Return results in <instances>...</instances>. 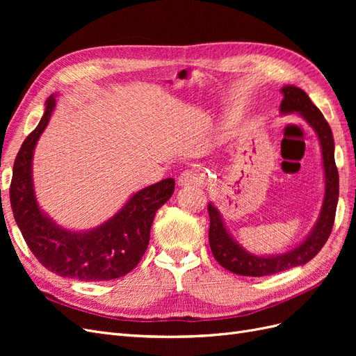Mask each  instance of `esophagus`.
I'll return each instance as SVG.
<instances>
[{"instance_id": "obj_1", "label": "esophagus", "mask_w": 356, "mask_h": 356, "mask_svg": "<svg viewBox=\"0 0 356 356\" xmlns=\"http://www.w3.org/2000/svg\"><path fill=\"white\" fill-rule=\"evenodd\" d=\"M200 186L204 184V178L200 174L199 170L196 169H186L184 172H181L179 177H178V186Z\"/></svg>"}]
</instances>
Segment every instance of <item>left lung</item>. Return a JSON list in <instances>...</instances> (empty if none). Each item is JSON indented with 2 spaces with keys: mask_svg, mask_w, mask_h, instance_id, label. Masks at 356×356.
Masks as SVG:
<instances>
[{
  "mask_svg": "<svg viewBox=\"0 0 356 356\" xmlns=\"http://www.w3.org/2000/svg\"><path fill=\"white\" fill-rule=\"evenodd\" d=\"M281 93L284 95V99L281 102V113H300V115L315 129L319 138L325 172V197L324 203H322L318 222L306 241L289 252L275 257H257L243 250L238 242L233 241L229 232L225 230L218 209H215L209 203L208 212L211 218V251L215 260L224 268H227V270L236 275L267 276L306 264L322 250V246L328 241L334 225V218H336L339 200V170L336 166V160H334V139L331 127L305 90L296 88V86H285V88L281 89Z\"/></svg>",
  "mask_w": 356,
  "mask_h": 356,
  "instance_id": "1",
  "label": "left lung"
}]
</instances>
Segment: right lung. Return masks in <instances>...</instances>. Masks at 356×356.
Masks as SVG:
<instances>
[{
  "instance_id": "add662e5",
  "label": "right lung",
  "mask_w": 356,
  "mask_h": 356,
  "mask_svg": "<svg viewBox=\"0 0 356 356\" xmlns=\"http://www.w3.org/2000/svg\"><path fill=\"white\" fill-rule=\"evenodd\" d=\"M55 105L51 95L38 126L26 136L15 160L10 203L16 224L31 252L50 272L84 282L122 277L147 251L154 215L174 195L175 181L168 178L135 193L113 218L93 230L75 233L59 227L41 212L32 184L34 148Z\"/></svg>"
}]
</instances>
